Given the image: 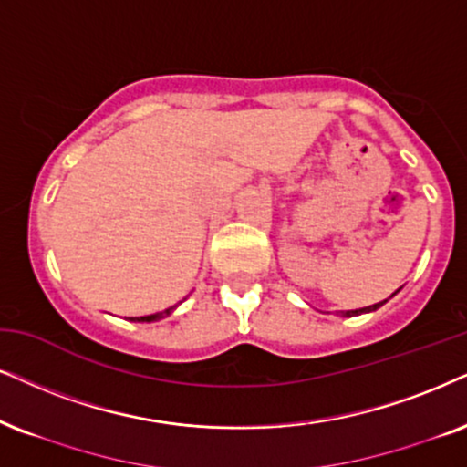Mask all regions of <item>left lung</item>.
Returning <instances> with one entry per match:
<instances>
[{"instance_id":"obj_1","label":"left lung","mask_w":467,"mask_h":467,"mask_svg":"<svg viewBox=\"0 0 467 467\" xmlns=\"http://www.w3.org/2000/svg\"><path fill=\"white\" fill-rule=\"evenodd\" d=\"M386 302H379V304H373V306H368V308H359V310H349L347 312V317H356V315H362V312H370V310H377L379 308V306H383Z\"/></svg>"}]
</instances>
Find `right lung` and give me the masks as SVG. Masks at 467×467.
<instances>
[{"label":"right lung","instance_id":"right-lung-1","mask_svg":"<svg viewBox=\"0 0 467 467\" xmlns=\"http://www.w3.org/2000/svg\"><path fill=\"white\" fill-rule=\"evenodd\" d=\"M170 312H172V308H168V310H163V312H157V315H149V317H140V318H133V321H146V323H150V321H159V318L168 317Z\"/></svg>","mask_w":467,"mask_h":467}]
</instances>
